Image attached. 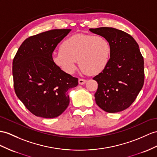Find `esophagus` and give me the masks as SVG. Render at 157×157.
Wrapping results in <instances>:
<instances>
[{"label": "esophagus", "mask_w": 157, "mask_h": 157, "mask_svg": "<svg viewBox=\"0 0 157 157\" xmlns=\"http://www.w3.org/2000/svg\"><path fill=\"white\" fill-rule=\"evenodd\" d=\"M86 82V80L85 79H82V78H79L78 79V83L80 85H84V84H85Z\"/></svg>", "instance_id": "1"}]
</instances>
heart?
<instances>
[{
  "label": "heart",
  "mask_w": 157,
  "mask_h": 157,
  "mask_svg": "<svg viewBox=\"0 0 157 157\" xmlns=\"http://www.w3.org/2000/svg\"><path fill=\"white\" fill-rule=\"evenodd\" d=\"M60 51L52 55V60L66 73H74L78 60L84 72L97 75L107 67L111 47L104 36L78 34L64 40Z\"/></svg>",
  "instance_id": "b5f03b06"
}]
</instances>
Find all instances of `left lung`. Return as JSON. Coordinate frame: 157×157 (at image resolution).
<instances>
[{
	"label": "left lung",
	"mask_w": 157,
	"mask_h": 157,
	"mask_svg": "<svg viewBox=\"0 0 157 157\" xmlns=\"http://www.w3.org/2000/svg\"><path fill=\"white\" fill-rule=\"evenodd\" d=\"M89 30L106 38L111 47L107 67L93 78L98 83L95 101L107 113L122 111L132 105L144 85V60L139 44L130 34L117 29Z\"/></svg>",
	"instance_id": "left-lung-1"
}]
</instances>
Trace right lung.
Listing matches in <instances>:
<instances>
[{
  "instance_id": "right-lung-1",
  "label": "right lung",
  "mask_w": 157,
  "mask_h": 157,
  "mask_svg": "<svg viewBox=\"0 0 157 157\" xmlns=\"http://www.w3.org/2000/svg\"><path fill=\"white\" fill-rule=\"evenodd\" d=\"M71 29H54L26 39L13 62L14 91L34 115L46 118L60 115L69 105L68 90L78 78L66 73L52 60L56 47Z\"/></svg>"
}]
</instances>
